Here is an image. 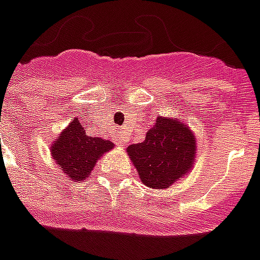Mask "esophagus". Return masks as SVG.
Segmentation results:
<instances>
[{
	"instance_id": "esophagus-1",
	"label": "esophagus",
	"mask_w": 260,
	"mask_h": 260,
	"mask_svg": "<svg viewBox=\"0 0 260 260\" xmlns=\"http://www.w3.org/2000/svg\"><path fill=\"white\" fill-rule=\"evenodd\" d=\"M114 140H116V144H117V146H124V144L127 143V139L126 137H123L121 134H119Z\"/></svg>"
}]
</instances>
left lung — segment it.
Here are the masks:
<instances>
[{
  "mask_svg": "<svg viewBox=\"0 0 260 260\" xmlns=\"http://www.w3.org/2000/svg\"><path fill=\"white\" fill-rule=\"evenodd\" d=\"M195 137L178 119L157 117L146 140L127 147L143 184L150 188H168L187 174L195 162Z\"/></svg>",
  "mask_w": 260,
  "mask_h": 260,
  "instance_id": "1",
  "label": "left lung"
}]
</instances>
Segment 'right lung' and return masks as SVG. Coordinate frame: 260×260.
Wrapping results in <instances>:
<instances>
[{"mask_svg": "<svg viewBox=\"0 0 260 260\" xmlns=\"http://www.w3.org/2000/svg\"><path fill=\"white\" fill-rule=\"evenodd\" d=\"M112 141L87 136L79 119L60 133L59 139L51 146L52 158L69 180L78 182L86 180L99 158L113 148Z\"/></svg>", "mask_w": 260, "mask_h": 260, "instance_id": "obj_1", "label": "right lung"}]
</instances>
